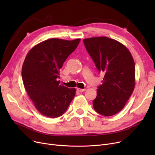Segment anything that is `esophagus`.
<instances>
[{"label": "esophagus", "instance_id": "obj_1", "mask_svg": "<svg viewBox=\"0 0 155 155\" xmlns=\"http://www.w3.org/2000/svg\"><path fill=\"white\" fill-rule=\"evenodd\" d=\"M77 91L78 92H84L85 91V88H84V89H82V88H77Z\"/></svg>", "mask_w": 155, "mask_h": 155}]
</instances>
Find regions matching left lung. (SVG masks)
I'll return each mask as SVG.
<instances>
[{"label":"left lung","instance_id":"obj_1","mask_svg":"<svg viewBox=\"0 0 155 155\" xmlns=\"http://www.w3.org/2000/svg\"><path fill=\"white\" fill-rule=\"evenodd\" d=\"M84 45L99 72L104 73L93 101L95 110L105 116L124 108L135 86V64L128 49L107 37L84 39Z\"/></svg>","mask_w":155,"mask_h":155}]
</instances>
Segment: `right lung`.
Returning a JSON list of instances; mask_svg holds the SVG:
<instances>
[{
	"mask_svg": "<svg viewBox=\"0 0 155 155\" xmlns=\"http://www.w3.org/2000/svg\"><path fill=\"white\" fill-rule=\"evenodd\" d=\"M80 39L52 38L32 48L24 60L22 78L26 91L37 110L45 116H62L75 95V88L60 84V70L75 51Z\"/></svg>",
	"mask_w": 155,
	"mask_h": 155,
	"instance_id": "obj_1",
	"label": "right lung"
}]
</instances>
